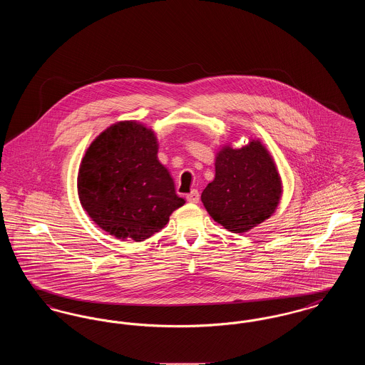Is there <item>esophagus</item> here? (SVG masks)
<instances>
[{
	"instance_id": "obj_1",
	"label": "esophagus",
	"mask_w": 365,
	"mask_h": 365,
	"mask_svg": "<svg viewBox=\"0 0 365 365\" xmlns=\"http://www.w3.org/2000/svg\"><path fill=\"white\" fill-rule=\"evenodd\" d=\"M186 200H187L189 202L197 204V202L200 201V192L197 190H191L189 194H186Z\"/></svg>"
}]
</instances>
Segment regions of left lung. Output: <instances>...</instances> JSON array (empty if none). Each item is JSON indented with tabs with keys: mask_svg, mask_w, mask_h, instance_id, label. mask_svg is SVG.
<instances>
[{
	"mask_svg": "<svg viewBox=\"0 0 365 365\" xmlns=\"http://www.w3.org/2000/svg\"><path fill=\"white\" fill-rule=\"evenodd\" d=\"M282 192L275 164L260 142L241 149L225 148L216 175L201 194L210 217L232 232H246L268 219Z\"/></svg>",
	"mask_w": 365,
	"mask_h": 365,
	"instance_id": "1",
	"label": "left lung"
}]
</instances>
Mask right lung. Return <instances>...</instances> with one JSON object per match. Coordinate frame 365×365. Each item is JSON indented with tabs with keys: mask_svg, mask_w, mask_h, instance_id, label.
Listing matches in <instances>:
<instances>
[{
	"mask_svg": "<svg viewBox=\"0 0 365 365\" xmlns=\"http://www.w3.org/2000/svg\"><path fill=\"white\" fill-rule=\"evenodd\" d=\"M78 192L98 226L137 242L160 231L185 204L157 160L153 131L135 122L113 124L90 145L78 175Z\"/></svg>",
	"mask_w": 365,
	"mask_h": 365,
	"instance_id": "1",
	"label": "right lung"
}]
</instances>
